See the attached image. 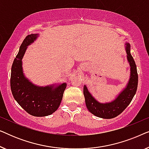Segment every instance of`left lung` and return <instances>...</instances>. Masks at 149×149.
<instances>
[{
  "instance_id": "8db88e82",
  "label": "left lung",
  "mask_w": 149,
  "mask_h": 149,
  "mask_svg": "<svg viewBox=\"0 0 149 149\" xmlns=\"http://www.w3.org/2000/svg\"><path fill=\"white\" fill-rule=\"evenodd\" d=\"M127 58L130 66V77L126 87L111 102L100 103L92 96L86 85L83 87L85 104L88 111L96 117L103 119H113L120 115L130 104L136 94L138 87L137 68L133 57L130 54V45L125 44Z\"/></svg>"
}]
</instances>
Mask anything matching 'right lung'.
Listing matches in <instances>:
<instances>
[{
	"instance_id": "add662e5",
	"label": "right lung",
	"mask_w": 149,
	"mask_h": 149,
	"mask_svg": "<svg viewBox=\"0 0 149 149\" xmlns=\"http://www.w3.org/2000/svg\"><path fill=\"white\" fill-rule=\"evenodd\" d=\"M38 34L28 35L22 42L11 67V89L17 102L28 113L34 117H45L54 113L60 107L66 83L55 86H36L24 76L22 58L27 47L38 37Z\"/></svg>"
}]
</instances>
